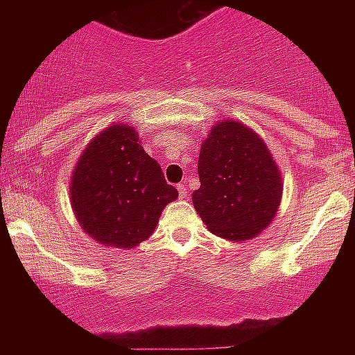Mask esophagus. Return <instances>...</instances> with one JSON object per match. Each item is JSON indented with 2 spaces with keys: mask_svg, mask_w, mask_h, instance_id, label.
<instances>
[{
  "mask_svg": "<svg viewBox=\"0 0 355 355\" xmlns=\"http://www.w3.org/2000/svg\"><path fill=\"white\" fill-rule=\"evenodd\" d=\"M178 192H180V197H181V199H184V197L188 196V188H187V184L181 183L180 187H178Z\"/></svg>",
  "mask_w": 355,
  "mask_h": 355,
  "instance_id": "esophagus-1",
  "label": "esophagus"
}]
</instances>
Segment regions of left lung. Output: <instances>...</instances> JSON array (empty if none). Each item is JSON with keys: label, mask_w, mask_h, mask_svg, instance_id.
<instances>
[{"label": "left lung", "mask_w": 355, "mask_h": 355, "mask_svg": "<svg viewBox=\"0 0 355 355\" xmlns=\"http://www.w3.org/2000/svg\"><path fill=\"white\" fill-rule=\"evenodd\" d=\"M193 206L213 234L243 241L270 224L283 196L281 172L258 135L236 121L215 124L200 147Z\"/></svg>", "instance_id": "obj_1"}]
</instances>
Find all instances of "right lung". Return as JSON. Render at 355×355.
Instances as JSON below:
<instances>
[{
  "label": "right lung",
  "instance_id": "right-lung-1",
  "mask_svg": "<svg viewBox=\"0 0 355 355\" xmlns=\"http://www.w3.org/2000/svg\"><path fill=\"white\" fill-rule=\"evenodd\" d=\"M178 197L139 135L115 124L89 144L71 181V202L85 233L106 247L131 249L153 234Z\"/></svg>",
  "mask_w": 355,
  "mask_h": 355
}]
</instances>
